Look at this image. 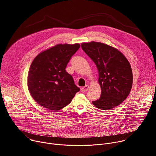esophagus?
<instances>
[{
	"instance_id": "esophagus-1",
	"label": "esophagus",
	"mask_w": 156,
	"mask_h": 156,
	"mask_svg": "<svg viewBox=\"0 0 156 156\" xmlns=\"http://www.w3.org/2000/svg\"><path fill=\"white\" fill-rule=\"evenodd\" d=\"M88 90H89V86H88V85H86V86L82 87L81 89V90L82 92H86V91H87Z\"/></svg>"
}]
</instances>
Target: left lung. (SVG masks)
I'll use <instances>...</instances> for the list:
<instances>
[{
  "label": "left lung",
  "mask_w": 156,
  "mask_h": 156,
  "mask_svg": "<svg viewBox=\"0 0 156 156\" xmlns=\"http://www.w3.org/2000/svg\"><path fill=\"white\" fill-rule=\"evenodd\" d=\"M81 46L98 70L101 94L93 104L104 110L120 105L132 87L133 73L129 62L119 50L104 43L92 41Z\"/></svg>",
  "instance_id": "1"
}]
</instances>
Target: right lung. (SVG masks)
<instances>
[{
	"label": "right lung",
	"instance_id": "1",
	"mask_svg": "<svg viewBox=\"0 0 156 156\" xmlns=\"http://www.w3.org/2000/svg\"><path fill=\"white\" fill-rule=\"evenodd\" d=\"M80 45L57 44L39 54L31 64L28 87L34 100L51 110L69 104L80 91L71 75L65 69Z\"/></svg>",
	"mask_w": 156,
	"mask_h": 156
}]
</instances>
